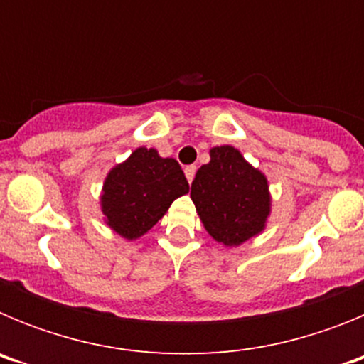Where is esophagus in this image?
I'll return each mask as SVG.
<instances>
[{"instance_id":"esophagus-1","label":"esophagus","mask_w":364,"mask_h":364,"mask_svg":"<svg viewBox=\"0 0 364 364\" xmlns=\"http://www.w3.org/2000/svg\"><path fill=\"white\" fill-rule=\"evenodd\" d=\"M186 173V178H188V182H193V178H195V173H197V166H188L184 169Z\"/></svg>"}]
</instances>
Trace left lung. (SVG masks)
Wrapping results in <instances>:
<instances>
[{
	"mask_svg": "<svg viewBox=\"0 0 364 364\" xmlns=\"http://www.w3.org/2000/svg\"><path fill=\"white\" fill-rule=\"evenodd\" d=\"M191 200L205 231L226 247H237L266 230L272 213L268 178L237 147L210 149L191 184Z\"/></svg>",
	"mask_w": 364,
	"mask_h": 364,
	"instance_id": "1",
	"label": "left lung"
}]
</instances>
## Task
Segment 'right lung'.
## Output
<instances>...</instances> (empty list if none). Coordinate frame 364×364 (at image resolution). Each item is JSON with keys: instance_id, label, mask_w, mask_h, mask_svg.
Wrapping results in <instances>:
<instances>
[{"instance_id": "add662e5", "label": "right lung", "mask_w": 364, "mask_h": 364, "mask_svg": "<svg viewBox=\"0 0 364 364\" xmlns=\"http://www.w3.org/2000/svg\"><path fill=\"white\" fill-rule=\"evenodd\" d=\"M188 191V180L175 159H164L154 147H136L105 176L100 211L122 239L136 240Z\"/></svg>"}]
</instances>
